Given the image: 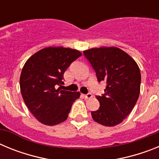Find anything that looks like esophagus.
<instances>
[{
    "label": "esophagus",
    "mask_w": 159,
    "mask_h": 159,
    "mask_svg": "<svg viewBox=\"0 0 159 159\" xmlns=\"http://www.w3.org/2000/svg\"><path fill=\"white\" fill-rule=\"evenodd\" d=\"M84 97L85 99H91L92 97V95L91 93H88L87 94V95H84Z\"/></svg>",
    "instance_id": "1"
}]
</instances>
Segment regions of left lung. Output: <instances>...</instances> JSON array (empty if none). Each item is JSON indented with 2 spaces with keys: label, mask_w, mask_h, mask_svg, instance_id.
Returning a JSON list of instances; mask_svg holds the SVG:
<instances>
[{
  "label": "left lung",
  "mask_w": 159,
  "mask_h": 159,
  "mask_svg": "<svg viewBox=\"0 0 159 159\" xmlns=\"http://www.w3.org/2000/svg\"><path fill=\"white\" fill-rule=\"evenodd\" d=\"M84 54L93 67L98 81L107 83L104 95L96 96L100 107L92 111V119L106 127L121 123L139 96L141 73L137 63L116 47L92 48Z\"/></svg>",
  "instance_id": "obj_1"
}]
</instances>
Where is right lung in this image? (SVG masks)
<instances>
[{"instance_id": "obj_1", "label": "right lung", "mask_w": 159, "mask_h": 159, "mask_svg": "<svg viewBox=\"0 0 159 159\" xmlns=\"http://www.w3.org/2000/svg\"><path fill=\"white\" fill-rule=\"evenodd\" d=\"M82 53L76 49L48 47L36 52L25 62L20 88L25 104L38 121L47 126L64 122L79 92L60 90L64 73Z\"/></svg>"}]
</instances>
